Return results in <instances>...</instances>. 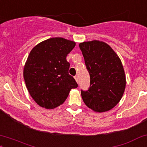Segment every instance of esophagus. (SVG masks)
<instances>
[{
    "instance_id": "34e87169",
    "label": "esophagus",
    "mask_w": 147,
    "mask_h": 147,
    "mask_svg": "<svg viewBox=\"0 0 147 147\" xmlns=\"http://www.w3.org/2000/svg\"><path fill=\"white\" fill-rule=\"evenodd\" d=\"M75 80H76V81H77V83H78V82H79V78H78V76H77V75H76V76H75Z\"/></svg>"
}]
</instances>
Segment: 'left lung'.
Returning a JSON list of instances; mask_svg holds the SVG:
<instances>
[{"label":"left lung","instance_id":"left-lung-1","mask_svg":"<svg viewBox=\"0 0 147 147\" xmlns=\"http://www.w3.org/2000/svg\"><path fill=\"white\" fill-rule=\"evenodd\" d=\"M90 75V86L81 90L84 102L97 112L110 110L118 104L125 88L121 61L112 48L98 40L79 45Z\"/></svg>","mask_w":147,"mask_h":147}]
</instances>
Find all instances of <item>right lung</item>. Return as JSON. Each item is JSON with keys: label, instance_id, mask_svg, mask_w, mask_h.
<instances>
[{"label": "right lung", "instance_id": "right-lung-1", "mask_svg": "<svg viewBox=\"0 0 147 147\" xmlns=\"http://www.w3.org/2000/svg\"><path fill=\"white\" fill-rule=\"evenodd\" d=\"M75 42L52 38L42 42L29 54L24 69L26 88L40 107L54 109L65 102L72 88L78 84L69 75L67 54Z\"/></svg>", "mask_w": 147, "mask_h": 147}]
</instances>
